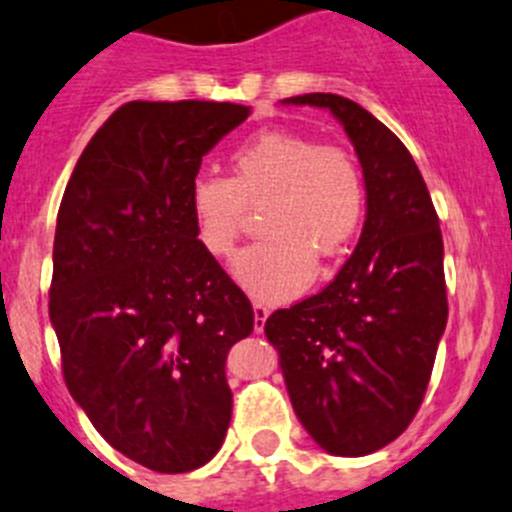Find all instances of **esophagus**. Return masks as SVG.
<instances>
[{"mask_svg":"<svg viewBox=\"0 0 512 512\" xmlns=\"http://www.w3.org/2000/svg\"><path fill=\"white\" fill-rule=\"evenodd\" d=\"M270 318V308L265 303H255V331H265V321Z\"/></svg>","mask_w":512,"mask_h":512,"instance_id":"obj_1","label":"esophagus"}]
</instances>
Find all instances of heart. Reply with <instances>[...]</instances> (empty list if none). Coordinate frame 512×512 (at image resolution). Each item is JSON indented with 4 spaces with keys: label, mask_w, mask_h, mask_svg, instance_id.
I'll use <instances>...</instances> for the list:
<instances>
[{
    "label": "heart",
    "mask_w": 512,
    "mask_h": 512,
    "mask_svg": "<svg viewBox=\"0 0 512 512\" xmlns=\"http://www.w3.org/2000/svg\"><path fill=\"white\" fill-rule=\"evenodd\" d=\"M229 169V179L202 174L191 181L189 214L199 245L227 260L250 209H262L265 237L232 267L252 298H293L315 278V260L333 262L351 250L369 194L364 169L348 148L272 128L234 148Z\"/></svg>",
    "instance_id": "heart-1"
}]
</instances>
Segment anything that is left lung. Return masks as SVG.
<instances>
[{
	"label": "left lung",
	"instance_id": "1",
	"mask_svg": "<svg viewBox=\"0 0 512 512\" xmlns=\"http://www.w3.org/2000/svg\"><path fill=\"white\" fill-rule=\"evenodd\" d=\"M318 105L346 128L366 176V222L331 285L267 318L290 401L323 450L361 457L419 412L447 326L439 217L407 146L366 108L333 93Z\"/></svg>",
	"mask_w": 512,
	"mask_h": 512
}]
</instances>
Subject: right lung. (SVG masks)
Wrapping results in <instances>:
<instances>
[{
  "mask_svg": "<svg viewBox=\"0 0 512 512\" xmlns=\"http://www.w3.org/2000/svg\"><path fill=\"white\" fill-rule=\"evenodd\" d=\"M247 116L237 103L131 100L62 194L50 285L62 376L105 442L148 470L207 465L232 419L224 366L255 310L199 245L189 186Z\"/></svg>",
  "mask_w": 512,
  "mask_h": 512,
  "instance_id": "add662e5",
  "label": "right lung"
}]
</instances>
